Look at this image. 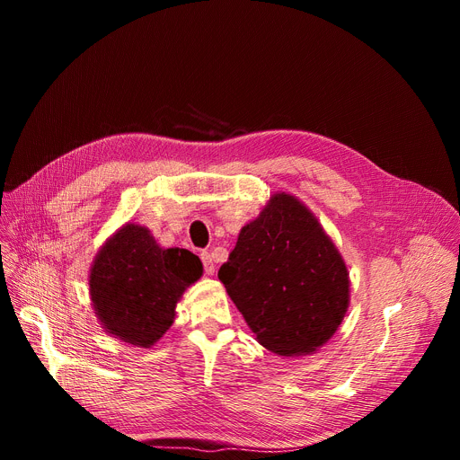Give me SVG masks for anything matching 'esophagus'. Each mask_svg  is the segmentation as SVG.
<instances>
[{"label": "esophagus", "mask_w": 460, "mask_h": 460, "mask_svg": "<svg viewBox=\"0 0 460 460\" xmlns=\"http://www.w3.org/2000/svg\"><path fill=\"white\" fill-rule=\"evenodd\" d=\"M201 261H203L205 272L212 276V274H214V269H216V267H214V261H212V255H210L208 252H203V253H201Z\"/></svg>", "instance_id": "esophagus-1"}]
</instances>
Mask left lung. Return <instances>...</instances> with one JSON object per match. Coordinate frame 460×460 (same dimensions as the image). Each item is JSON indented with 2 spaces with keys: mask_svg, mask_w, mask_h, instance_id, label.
<instances>
[{
  "mask_svg": "<svg viewBox=\"0 0 460 460\" xmlns=\"http://www.w3.org/2000/svg\"><path fill=\"white\" fill-rule=\"evenodd\" d=\"M217 278L257 341L281 356L323 347L349 307L340 252L317 217L288 193H276L243 227Z\"/></svg>",
  "mask_w": 460,
  "mask_h": 460,
  "instance_id": "1",
  "label": "left lung"
}]
</instances>
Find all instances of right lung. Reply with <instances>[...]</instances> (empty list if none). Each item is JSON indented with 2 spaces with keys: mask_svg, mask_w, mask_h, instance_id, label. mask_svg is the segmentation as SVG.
<instances>
[{
  "mask_svg": "<svg viewBox=\"0 0 460 460\" xmlns=\"http://www.w3.org/2000/svg\"><path fill=\"white\" fill-rule=\"evenodd\" d=\"M201 274L198 255L162 250L147 229L128 224L93 262L91 300L110 333L136 347H151L173 324L184 288Z\"/></svg>",
  "mask_w": 460,
  "mask_h": 460,
  "instance_id": "obj_1",
  "label": "right lung"
}]
</instances>
